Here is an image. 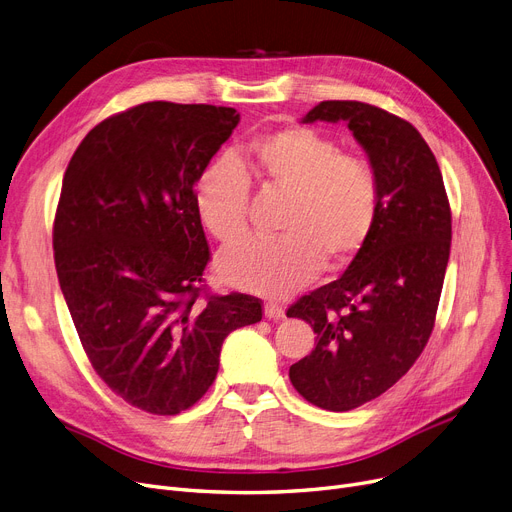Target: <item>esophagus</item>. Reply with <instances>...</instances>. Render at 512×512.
<instances>
[{"label":"esophagus","instance_id":"obj_1","mask_svg":"<svg viewBox=\"0 0 512 512\" xmlns=\"http://www.w3.org/2000/svg\"><path fill=\"white\" fill-rule=\"evenodd\" d=\"M263 313L267 319H282L284 317V307L274 303V301H267L263 307Z\"/></svg>","mask_w":512,"mask_h":512}]
</instances>
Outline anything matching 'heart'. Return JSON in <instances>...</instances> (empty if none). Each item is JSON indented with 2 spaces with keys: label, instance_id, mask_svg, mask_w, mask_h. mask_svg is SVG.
<instances>
[{
  "label": "heart",
  "instance_id": "1",
  "mask_svg": "<svg viewBox=\"0 0 512 512\" xmlns=\"http://www.w3.org/2000/svg\"><path fill=\"white\" fill-rule=\"evenodd\" d=\"M249 180L284 193L276 240H251L218 259L220 278L263 297H288L321 270H342L369 242L380 218V180L361 155L307 126L253 139L232 159L203 168L193 203L203 228L222 245L249 234Z\"/></svg>",
  "mask_w": 512,
  "mask_h": 512
}]
</instances>
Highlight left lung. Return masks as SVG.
Instances as JSON below:
<instances>
[{
  "label": "left lung",
  "mask_w": 512,
  "mask_h": 512,
  "mask_svg": "<svg viewBox=\"0 0 512 512\" xmlns=\"http://www.w3.org/2000/svg\"><path fill=\"white\" fill-rule=\"evenodd\" d=\"M346 122L380 180L382 207L346 272L294 303L317 334L290 382L311 405L351 411L405 375L434 330L450 257V205L438 161L419 130L361 101H321L303 124Z\"/></svg>",
  "instance_id": "1"
}]
</instances>
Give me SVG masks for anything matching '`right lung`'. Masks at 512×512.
<instances>
[{
	"label": "right lung",
	"mask_w": 512,
	"mask_h": 512,
	"mask_svg": "<svg viewBox=\"0 0 512 512\" xmlns=\"http://www.w3.org/2000/svg\"><path fill=\"white\" fill-rule=\"evenodd\" d=\"M238 122L232 107L141 103L97 124L64 174L53 255L74 328L107 388L153 415L193 407L226 336L261 321L259 299L201 290L193 191Z\"/></svg>",
	"instance_id": "obj_1"
}]
</instances>
